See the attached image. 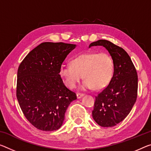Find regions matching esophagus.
Returning a JSON list of instances; mask_svg holds the SVG:
<instances>
[{"instance_id":"obj_1","label":"esophagus","mask_w":151,"mask_h":151,"mask_svg":"<svg viewBox=\"0 0 151 151\" xmlns=\"http://www.w3.org/2000/svg\"><path fill=\"white\" fill-rule=\"evenodd\" d=\"M83 95H84V94L83 93H76V97H77L78 99H80L81 97H82Z\"/></svg>"}]
</instances>
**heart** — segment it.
<instances>
[{"mask_svg":"<svg viewBox=\"0 0 151 151\" xmlns=\"http://www.w3.org/2000/svg\"><path fill=\"white\" fill-rule=\"evenodd\" d=\"M114 71V63L107 53H86L76 57L70 66L62 65L59 75L70 88L76 87L83 78L82 89H102L108 85Z\"/></svg>","mask_w":151,"mask_h":151,"instance_id":"1","label":"heart"}]
</instances>
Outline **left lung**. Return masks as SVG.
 I'll return each instance as SVG.
<instances>
[{
	"label": "left lung",
	"mask_w": 151,
	"mask_h": 151,
	"mask_svg": "<svg viewBox=\"0 0 151 151\" xmlns=\"http://www.w3.org/2000/svg\"><path fill=\"white\" fill-rule=\"evenodd\" d=\"M102 45L111 55L114 71L108 86L95 97L92 116L102 127H112L126 118L134 105L138 91V75L127 52L106 40L93 42L89 47Z\"/></svg>",
	"instance_id": "8db88e82"
}]
</instances>
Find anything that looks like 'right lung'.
<instances>
[{
  "label": "right lung",
  "instance_id": "obj_1",
  "mask_svg": "<svg viewBox=\"0 0 151 151\" xmlns=\"http://www.w3.org/2000/svg\"><path fill=\"white\" fill-rule=\"evenodd\" d=\"M75 44L44 42L29 53L19 66L17 98L24 116L43 131L58 130L76 93L69 90L59 70Z\"/></svg>",
  "mask_w": 151,
  "mask_h": 151
}]
</instances>
